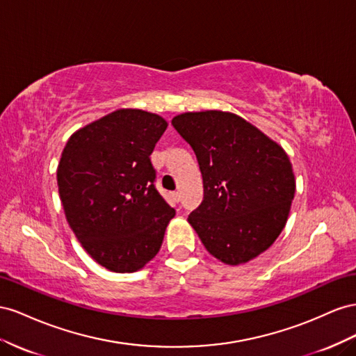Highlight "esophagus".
Instances as JSON below:
<instances>
[{
	"label": "esophagus",
	"instance_id": "1",
	"mask_svg": "<svg viewBox=\"0 0 356 356\" xmlns=\"http://www.w3.org/2000/svg\"><path fill=\"white\" fill-rule=\"evenodd\" d=\"M171 200H172V202H179V200H180L179 192H171Z\"/></svg>",
	"mask_w": 356,
	"mask_h": 356
}]
</instances>
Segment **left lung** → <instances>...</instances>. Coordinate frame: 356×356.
<instances>
[{
	"label": "left lung",
	"instance_id": "obj_1",
	"mask_svg": "<svg viewBox=\"0 0 356 356\" xmlns=\"http://www.w3.org/2000/svg\"><path fill=\"white\" fill-rule=\"evenodd\" d=\"M172 127L195 152L204 198L188 220L219 261L238 266L279 237L296 194L288 155L237 115L184 113Z\"/></svg>",
	"mask_w": 356,
	"mask_h": 356
}]
</instances>
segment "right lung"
<instances>
[{"label": "right lung", "instance_id": "right-lung-1", "mask_svg": "<svg viewBox=\"0 0 356 356\" xmlns=\"http://www.w3.org/2000/svg\"><path fill=\"white\" fill-rule=\"evenodd\" d=\"M167 125L158 115L120 108L79 129L64 147L56 179L68 225L110 271L143 268L176 215L150 162Z\"/></svg>", "mask_w": 356, "mask_h": 356}]
</instances>
